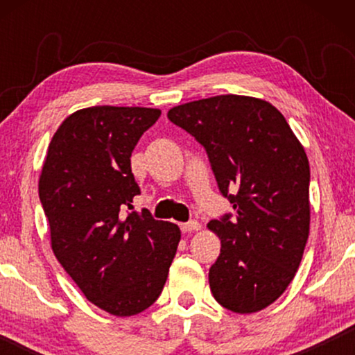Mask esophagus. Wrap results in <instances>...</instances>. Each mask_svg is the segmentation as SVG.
Wrapping results in <instances>:
<instances>
[{
  "label": "esophagus",
  "instance_id": "esophagus-1",
  "mask_svg": "<svg viewBox=\"0 0 355 355\" xmlns=\"http://www.w3.org/2000/svg\"><path fill=\"white\" fill-rule=\"evenodd\" d=\"M200 230V223L198 221H189V223H182L181 225V231L182 232H193V231H198Z\"/></svg>",
  "mask_w": 355,
  "mask_h": 355
}]
</instances>
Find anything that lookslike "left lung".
<instances>
[{"label": "left lung", "mask_w": 355, "mask_h": 355, "mask_svg": "<svg viewBox=\"0 0 355 355\" xmlns=\"http://www.w3.org/2000/svg\"><path fill=\"white\" fill-rule=\"evenodd\" d=\"M168 118L205 147L234 208V218L207 226L221 239L208 273L213 297L236 313L263 310L293 281L309 239L310 166L302 144L273 105L254 96H210L174 106Z\"/></svg>", "instance_id": "1"}]
</instances>
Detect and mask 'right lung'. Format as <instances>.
<instances>
[{
    "instance_id": "right-lung-1",
    "label": "right lung",
    "mask_w": 355,
    "mask_h": 355,
    "mask_svg": "<svg viewBox=\"0 0 355 355\" xmlns=\"http://www.w3.org/2000/svg\"><path fill=\"white\" fill-rule=\"evenodd\" d=\"M162 111L90 106L62 121L48 145L38 196L53 254L96 307L116 317L148 309L181 241L176 225L132 210L139 139Z\"/></svg>"
}]
</instances>
